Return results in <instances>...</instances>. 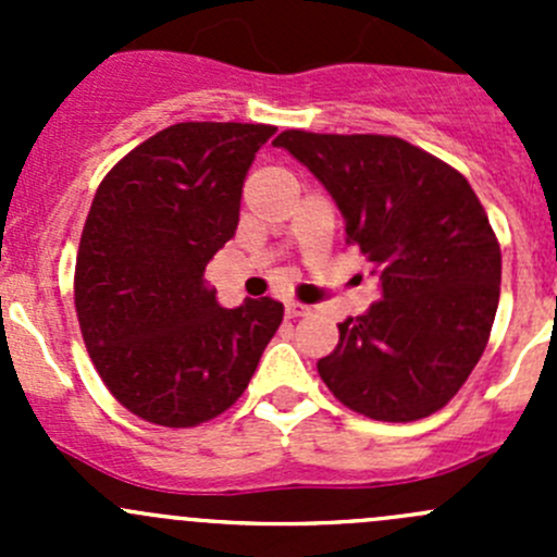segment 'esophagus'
I'll use <instances>...</instances> for the list:
<instances>
[{"instance_id": "1", "label": "esophagus", "mask_w": 557, "mask_h": 557, "mask_svg": "<svg viewBox=\"0 0 557 557\" xmlns=\"http://www.w3.org/2000/svg\"><path fill=\"white\" fill-rule=\"evenodd\" d=\"M310 312V307L299 305V301H285V318H301V314Z\"/></svg>"}]
</instances>
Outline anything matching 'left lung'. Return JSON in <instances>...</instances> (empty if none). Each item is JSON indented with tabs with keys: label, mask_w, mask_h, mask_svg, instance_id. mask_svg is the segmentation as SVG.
I'll return each mask as SVG.
<instances>
[{
	"label": "left lung",
	"mask_w": 557,
	"mask_h": 557,
	"mask_svg": "<svg viewBox=\"0 0 557 557\" xmlns=\"http://www.w3.org/2000/svg\"><path fill=\"white\" fill-rule=\"evenodd\" d=\"M331 194L383 299L339 323L318 361L352 412L387 423L434 414L480 361L498 310L502 250L480 199L445 161L383 134L283 132Z\"/></svg>",
	"instance_id": "1"
}]
</instances>
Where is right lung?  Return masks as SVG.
<instances>
[{"label":"right lung","instance_id":"right-lung-1","mask_svg":"<svg viewBox=\"0 0 557 557\" xmlns=\"http://www.w3.org/2000/svg\"><path fill=\"white\" fill-rule=\"evenodd\" d=\"M263 123H174L99 185L75 267L88 356L112 396L148 423L188 429L245 393L283 323L269 296L226 310L205 269L237 234Z\"/></svg>","mask_w":557,"mask_h":557}]
</instances>
